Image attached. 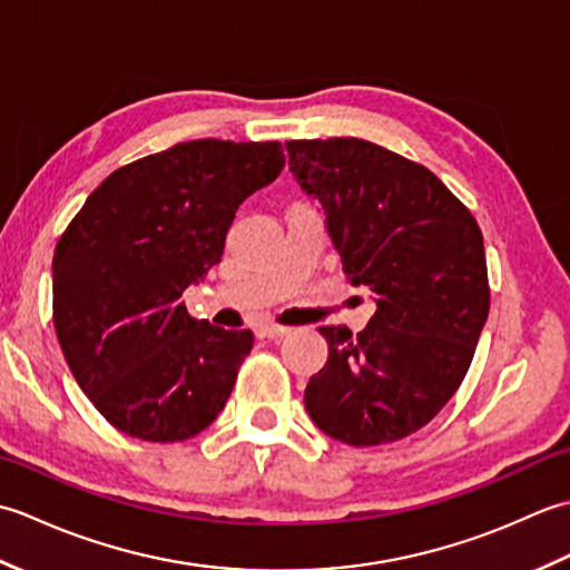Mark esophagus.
I'll return each mask as SVG.
<instances>
[{"instance_id":"obj_1","label":"esophagus","mask_w":570,"mask_h":570,"mask_svg":"<svg viewBox=\"0 0 570 570\" xmlns=\"http://www.w3.org/2000/svg\"><path fill=\"white\" fill-rule=\"evenodd\" d=\"M288 333H292V328H286V325H278V323L257 325V337H262V341H274V337H284Z\"/></svg>"}]
</instances>
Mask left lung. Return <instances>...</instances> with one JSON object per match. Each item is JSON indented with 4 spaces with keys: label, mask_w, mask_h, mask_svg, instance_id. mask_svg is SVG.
<instances>
[{
    "label": "left lung",
    "mask_w": 570,
    "mask_h": 570,
    "mask_svg": "<svg viewBox=\"0 0 570 570\" xmlns=\"http://www.w3.org/2000/svg\"><path fill=\"white\" fill-rule=\"evenodd\" d=\"M286 151L343 272L377 301L357 337L321 328L328 362L306 386L308 416L347 445L406 439L458 392L488 321L480 227L439 176L380 144L292 139Z\"/></svg>",
    "instance_id": "left-lung-1"
}]
</instances>
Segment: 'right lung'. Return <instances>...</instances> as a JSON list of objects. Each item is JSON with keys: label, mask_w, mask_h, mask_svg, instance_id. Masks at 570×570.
<instances>
[{"label": "right lung", "mask_w": 570, "mask_h": 570, "mask_svg": "<svg viewBox=\"0 0 570 570\" xmlns=\"http://www.w3.org/2000/svg\"><path fill=\"white\" fill-rule=\"evenodd\" d=\"M278 141L193 139L117 168L53 252V328L92 406L131 439L186 441L233 392L252 331L190 318L239 203L284 168Z\"/></svg>", "instance_id": "add662e5"}]
</instances>
